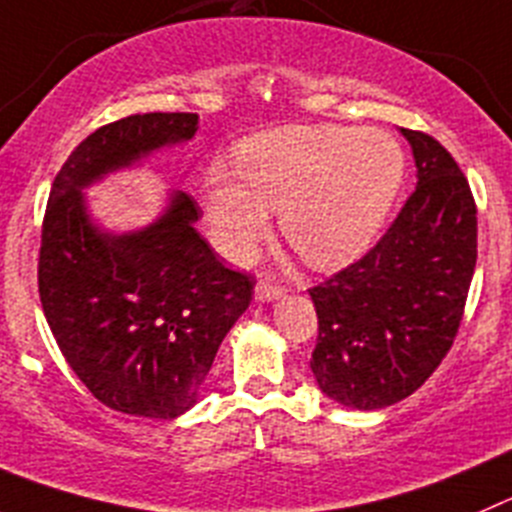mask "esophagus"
Segmentation results:
<instances>
[{
    "label": "esophagus",
    "instance_id": "esophagus-1",
    "mask_svg": "<svg viewBox=\"0 0 512 512\" xmlns=\"http://www.w3.org/2000/svg\"><path fill=\"white\" fill-rule=\"evenodd\" d=\"M281 294H284V289H281V286L269 284V281H261V284L256 286V299L259 301H274L279 299Z\"/></svg>",
    "mask_w": 512,
    "mask_h": 512
}]
</instances>
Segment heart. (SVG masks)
Instances as JSON below:
<instances>
[{
  "mask_svg": "<svg viewBox=\"0 0 512 512\" xmlns=\"http://www.w3.org/2000/svg\"><path fill=\"white\" fill-rule=\"evenodd\" d=\"M231 178L213 170L206 213L218 246L246 256L281 211V233L319 269L362 256L397 198L405 155L389 135L342 125H294L243 140Z\"/></svg>",
  "mask_w": 512,
  "mask_h": 512,
  "instance_id": "b5f03b06",
  "label": "heart"
}]
</instances>
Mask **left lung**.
I'll return each mask as SVG.
<instances>
[{
	"label": "left lung",
	"instance_id": "obj_1",
	"mask_svg": "<svg viewBox=\"0 0 512 512\" xmlns=\"http://www.w3.org/2000/svg\"><path fill=\"white\" fill-rule=\"evenodd\" d=\"M402 135L417 188L377 246L309 289L319 319L311 372L349 410L394 405L440 367L478 261V208L460 165L432 135Z\"/></svg>",
	"mask_w": 512,
	"mask_h": 512
}]
</instances>
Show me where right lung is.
I'll use <instances>...</instances> for the list:
<instances>
[{
  "mask_svg": "<svg viewBox=\"0 0 512 512\" xmlns=\"http://www.w3.org/2000/svg\"><path fill=\"white\" fill-rule=\"evenodd\" d=\"M196 113H145L87 135L52 183L37 281L47 324L72 372L115 412L173 420L191 410L223 337L248 309L253 279L216 259L173 193L130 233L90 221L82 188L196 135Z\"/></svg>",
  "mask_w": 512,
  "mask_h": 512,
  "instance_id": "1",
  "label": "right lung"
}]
</instances>
